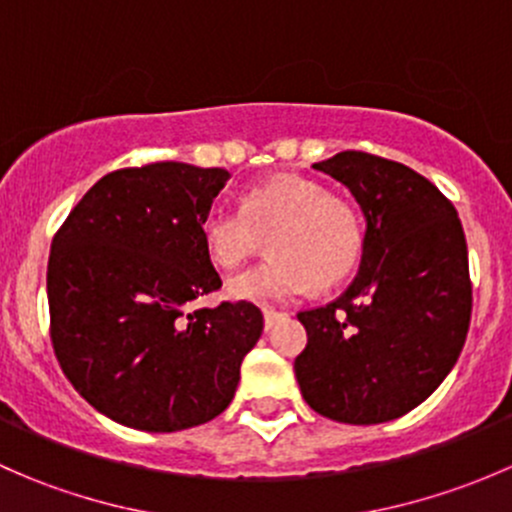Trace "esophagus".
Wrapping results in <instances>:
<instances>
[{
    "instance_id": "34e87169",
    "label": "esophagus",
    "mask_w": 512,
    "mask_h": 512,
    "mask_svg": "<svg viewBox=\"0 0 512 512\" xmlns=\"http://www.w3.org/2000/svg\"><path fill=\"white\" fill-rule=\"evenodd\" d=\"M287 314L285 312H275V309H265V329L267 332H270L272 327H275L277 322H282V319H285Z\"/></svg>"
}]
</instances>
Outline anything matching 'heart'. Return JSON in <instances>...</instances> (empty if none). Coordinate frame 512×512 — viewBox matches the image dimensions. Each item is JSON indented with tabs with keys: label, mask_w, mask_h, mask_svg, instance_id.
Masks as SVG:
<instances>
[{
	"label": "heart",
	"mask_w": 512,
	"mask_h": 512,
	"mask_svg": "<svg viewBox=\"0 0 512 512\" xmlns=\"http://www.w3.org/2000/svg\"><path fill=\"white\" fill-rule=\"evenodd\" d=\"M205 252L220 270H235L270 237L272 260L232 277L227 294L252 304H280L309 289L332 287L354 270L361 227L354 208L297 175L257 183L242 210L215 205L200 223Z\"/></svg>",
	"instance_id": "b5f03b06"
}]
</instances>
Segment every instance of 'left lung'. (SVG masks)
Segmentation results:
<instances>
[{
    "label": "left lung",
    "mask_w": 512,
    "mask_h": 512,
    "mask_svg": "<svg viewBox=\"0 0 512 512\" xmlns=\"http://www.w3.org/2000/svg\"><path fill=\"white\" fill-rule=\"evenodd\" d=\"M314 168L354 195L366 230L347 292L297 314L307 347L294 374L317 414L354 426L394 421L441 386L466 342V235L456 208L409 165L342 151Z\"/></svg>",
    "instance_id": "obj_1"
}]
</instances>
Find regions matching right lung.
Here are the masks:
<instances>
[{"mask_svg":"<svg viewBox=\"0 0 512 512\" xmlns=\"http://www.w3.org/2000/svg\"><path fill=\"white\" fill-rule=\"evenodd\" d=\"M223 168L151 163L103 175L51 242V342L74 389L111 421L173 433L223 414L262 334L250 302L188 304L223 282L200 223Z\"/></svg>","mask_w":512,"mask_h":512,"instance_id":"1","label":"right lung"}]
</instances>
